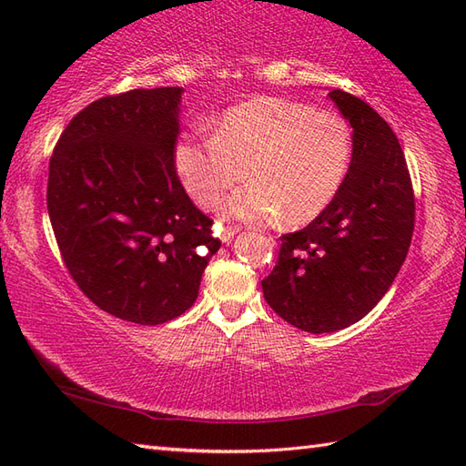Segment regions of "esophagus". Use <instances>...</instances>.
Instances as JSON below:
<instances>
[{"instance_id":"obj_1","label":"esophagus","mask_w":466,"mask_h":466,"mask_svg":"<svg viewBox=\"0 0 466 466\" xmlns=\"http://www.w3.org/2000/svg\"><path fill=\"white\" fill-rule=\"evenodd\" d=\"M238 232H240V228H236V226H220V232H218V236H220L222 242H230Z\"/></svg>"}]
</instances>
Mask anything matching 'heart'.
Returning <instances> with one entry per match:
<instances>
[{
  "label": "heart",
  "mask_w": 466,
  "mask_h": 466,
  "mask_svg": "<svg viewBox=\"0 0 466 466\" xmlns=\"http://www.w3.org/2000/svg\"><path fill=\"white\" fill-rule=\"evenodd\" d=\"M352 162V132L344 117L286 97H254L212 124L210 137L186 134L174 150L176 172L196 204H222V216L306 224L339 196Z\"/></svg>",
  "instance_id": "obj_1"
}]
</instances>
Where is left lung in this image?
<instances>
[{
    "mask_svg": "<svg viewBox=\"0 0 466 466\" xmlns=\"http://www.w3.org/2000/svg\"><path fill=\"white\" fill-rule=\"evenodd\" d=\"M352 126V162L339 196L299 232L282 236L262 280L270 309L312 334L369 314L397 279L414 230V192L399 137L376 110L329 92Z\"/></svg>",
    "mask_w": 466,
    "mask_h": 466,
    "instance_id": "left-lung-1",
    "label": "left lung"
}]
</instances>
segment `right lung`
Returning a JSON list of instances; mask_svg holds the SVG:
<instances>
[{"label": "right lung", "mask_w": 466, "mask_h": 466, "mask_svg": "<svg viewBox=\"0 0 466 466\" xmlns=\"http://www.w3.org/2000/svg\"><path fill=\"white\" fill-rule=\"evenodd\" d=\"M182 87L130 90L72 117L49 157L47 212L97 309L156 326L184 314L220 248L176 174Z\"/></svg>", "instance_id": "right-lung-1"}]
</instances>
